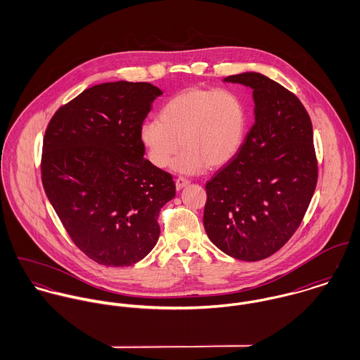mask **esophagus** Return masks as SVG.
Returning a JSON list of instances; mask_svg holds the SVG:
<instances>
[{
  "label": "esophagus",
  "mask_w": 360,
  "mask_h": 360,
  "mask_svg": "<svg viewBox=\"0 0 360 360\" xmlns=\"http://www.w3.org/2000/svg\"><path fill=\"white\" fill-rule=\"evenodd\" d=\"M188 183H190V181H188V179H186V177L180 176V177H177V179H176V188H177V190H181V188H183V187H186Z\"/></svg>",
  "instance_id": "34e87169"
}]
</instances>
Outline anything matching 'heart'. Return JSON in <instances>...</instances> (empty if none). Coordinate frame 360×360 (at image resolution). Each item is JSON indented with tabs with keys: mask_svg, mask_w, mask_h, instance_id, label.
Here are the masks:
<instances>
[{
	"mask_svg": "<svg viewBox=\"0 0 360 360\" xmlns=\"http://www.w3.org/2000/svg\"><path fill=\"white\" fill-rule=\"evenodd\" d=\"M248 124V106L236 91L190 87L165 103L159 120L141 124L140 140L155 167H166L183 147L176 169L200 173L231 162L245 143Z\"/></svg>",
	"mask_w": 360,
	"mask_h": 360,
	"instance_id": "b5f03b06",
	"label": "heart"
}]
</instances>
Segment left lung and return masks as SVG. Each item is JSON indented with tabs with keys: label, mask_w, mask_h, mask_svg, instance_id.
Returning a JSON list of instances; mask_svg holds the SVG:
<instances>
[{
	"label": "left lung",
	"mask_w": 360,
	"mask_h": 360,
	"mask_svg": "<svg viewBox=\"0 0 360 360\" xmlns=\"http://www.w3.org/2000/svg\"><path fill=\"white\" fill-rule=\"evenodd\" d=\"M254 90L255 123L238 155L206 183L204 227L224 254L255 262L301 226L317 184L309 113L300 98L255 72L229 76Z\"/></svg>",
	"instance_id": "left-lung-1"
}]
</instances>
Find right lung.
Listing matches in <instances>:
<instances>
[{
    "label": "right lung",
    "instance_id": "obj_1",
    "mask_svg": "<svg viewBox=\"0 0 360 360\" xmlns=\"http://www.w3.org/2000/svg\"><path fill=\"white\" fill-rule=\"evenodd\" d=\"M162 91L116 82L84 90L47 126L41 181L75 245L103 266H130L154 248L173 176L144 159L140 129Z\"/></svg>",
    "mask_w": 360,
    "mask_h": 360
}]
</instances>
